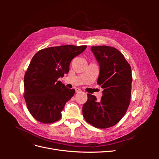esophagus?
Returning <instances> with one entry per match:
<instances>
[{
	"instance_id": "obj_1",
	"label": "esophagus",
	"mask_w": 159,
	"mask_h": 159,
	"mask_svg": "<svg viewBox=\"0 0 159 159\" xmlns=\"http://www.w3.org/2000/svg\"><path fill=\"white\" fill-rule=\"evenodd\" d=\"M81 91L80 89H79V88H75V92L76 93H81Z\"/></svg>"
}]
</instances>
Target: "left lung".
Listing matches in <instances>:
<instances>
[{
    "label": "left lung",
    "mask_w": 159,
    "mask_h": 159,
    "mask_svg": "<svg viewBox=\"0 0 159 159\" xmlns=\"http://www.w3.org/2000/svg\"><path fill=\"white\" fill-rule=\"evenodd\" d=\"M100 67L98 84L104 89L101 101L88 94L82 108L83 116L91 125L99 129L114 126L126 113L131 101V66L122 53L113 47L91 46Z\"/></svg>",
    "instance_id": "1"
}]
</instances>
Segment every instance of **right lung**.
Returning a JSON list of instances; mask_svg holds the SVG:
<instances>
[{
	"label": "right lung",
	"instance_id": "right-lung-1",
	"mask_svg": "<svg viewBox=\"0 0 159 159\" xmlns=\"http://www.w3.org/2000/svg\"><path fill=\"white\" fill-rule=\"evenodd\" d=\"M87 46L64 45L40 50L33 56L24 78V98L32 117L42 123L60 120L66 103L75 93L58 81L70 70L72 59Z\"/></svg>",
	"mask_w": 159,
	"mask_h": 159
}]
</instances>
